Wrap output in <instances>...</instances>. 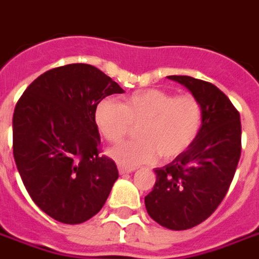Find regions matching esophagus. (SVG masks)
<instances>
[{
	"mask_svg": "<svg viewBox=\"0 0 259 259\" xmlns=\"http://www.w3.org/2000/svg\"><path fill=\"white\" fill-rule=\"evenodd\" d=\"M118 169H119V174H121V175H125V174L133 172L136 168H134V167H125V165H119V167H118Z\"/></svg>",
	"mask_w": 259,
	"mask_h": 259,
	"instance_id": "34e87169",
	"label": "esophagus"
}]
</instances>
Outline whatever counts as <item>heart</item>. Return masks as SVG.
Here are the masks:
<instances>
[{
    "label": "heart",
    "mask_w": 259,
    "mask_h": 259,
    "mask_svg": "<svg viewBox=\"0 0 259 259\" xmlns=\"http://www.w3.org/2000/svg\"><path fill=\"white\" fill-rule=\"evenodd\" d=\"M95 123L108 143L116 144L133 127L138 140L108 151L119 165L136 167L160 159H174L194 143L202 125V107L193 95L160 90L137 91L121 103L104 99L95 108Z\"/></svg>",
    "instance_id": "heart-1"
}]
</instances>
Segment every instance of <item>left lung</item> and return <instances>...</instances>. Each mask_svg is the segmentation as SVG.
<instances>
[{
    "instance_id": "left-lung-1",
    "label": "left lung",
    "mask_w": 259,
    "mask_h": 259,
    "mask_svg": "<svg viewBox=\"0 0 259 259\" xmlns=\"http://www.w3.org/2000/svg\"><path fill=\"white\" fill-rule=\"evenodd\" d=\"M168 78L198 99L202 125L186 151L155 169L145 208L160 226L183 231L205 222L224 200L240 159L242 125L239 111L216 85L190 76Z\"/></svg>"
}]
</instances>
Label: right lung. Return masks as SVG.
Instances as JSON below:
<instances>
[{"label": "right lung", "instance_id": "1", "mask_svg": "<svg viewBox=\"0 0 259 259\" xmlns=\"http://www.w3.org/2000/svg\"><path fill=\"white\" fill-rule=\"evenodd\" d=\"M123 92L92 65L70 64L40 74L16 104V165L33 202L57 222H87L107 201L119 175L100 155L95 108Z\"/></svg>", "mask_w": 259, "mask_h": 259}]
</instances>
